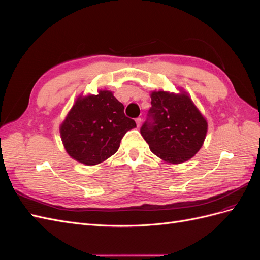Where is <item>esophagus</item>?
I'll use <instances>...</instances> for the list:
<instances>
[{"instance_id":"esophagus-1","label":"esophagus","mask_w":260,"mask_h":260,"mask_svg":"<svg viewBox=\"0 0 260 260\" xmlns=\"http://www.w3.org/2000/svg\"><path fill=\"white\" fill-rule=\"evenodd\" d=\"M135 121H136V124H137V127H139L140 124H142V118H140V117H137Z\"/></svg>"}]
</instances>
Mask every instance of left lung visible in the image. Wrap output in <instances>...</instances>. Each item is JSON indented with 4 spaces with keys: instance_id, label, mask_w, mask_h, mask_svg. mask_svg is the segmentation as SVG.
Segmentation results:
<instances>
[{
    "instance_id": "1",
    "label": "left lung",
    "mask_w": 260,
    "mask_h": 260,
    "mask_svg": "<svg viewBox=\"0 0 260 260\" xmlns=\"http://www.w3.org/2000/svg\"><path fill=\"white\" fill-rule=\"evenodd\" d=\"M151 108L140 134L150 150L168 163L179 165L202 148L208 123L187 92L152 91Z\"/></svg>"
}]
</instances>
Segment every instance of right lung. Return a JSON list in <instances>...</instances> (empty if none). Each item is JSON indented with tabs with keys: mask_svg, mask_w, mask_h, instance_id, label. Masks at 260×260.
<instances>
[{
	"mask_svg": "<svg viewBox=\"0 0 260 260\" xmlns=\"http://www.w3.org/2000/svg\"><path fill=\"white\" fill-rule=\"evenodd\" d=\"M124 106L112 91L79 95L60 126L66 152L86 166H95L113 155L126 132L135 128Z\"/></svg>",
	"mask_w": 260,
	"mask_h": 260,
	"instance_id": "add662e5",
	"label": "right lung"
}]
</instances>
